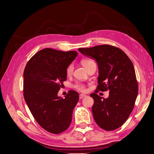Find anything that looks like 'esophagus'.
Wrapping results in <instances>:
<instances>
[{
	"label": "esophagus",
	"mask_w": 154,
	"mask_h": 154,
	"mask_svg": "<svg viewBox=\"0 0 154 154\" xmlns=\"http://www.w3.org/2000/svg\"><path fill=\"white\" fill-rule=\"evenodd\" d=\"M85 96H86L85 94H80V96H79V97H80V99H82L83 97H85Z\"/></svg>",
	"instance_id": "obj_1"
}]
</instances>
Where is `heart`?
I'll use <instances>...</instances> for the list:
<instances>
[{
	"label": "heart",
	"instance_id": "obj_1",
	"mask_svg": "<svg viewBox=\"0 0 154 154\" xmlns=\"http://www.w3.org/2000/svg\"><path fill=\"white\" fill-rule=\"evenodd\" d=\"M81 62H82V66L87 69L88 68V67L90 65L91 63H92L94 62H93L92 60H90V59H83V60H82ZM72 71H73L72 64H70L67 68V71H66L67 74H71L72 73ZM75 87L79 91H85V87L83 86V85L80 84V83H76V84L75 85Z\"/></svg>",
	"mask_w": 154,
	"mask_h": 154
}]
</instances>
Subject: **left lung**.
I'll use <instances>...</instances> for the list:
<instances>
[{
  "label": "left lung",
  "mask_w": 154,
  "mask_h": 154,
  "mask_svg": "<svg viewBox=\"0 0 154 154\" xmlns=\"http://www.w3.org/2000/svg\"><path fill=\"white\" fill-rule=\"evenodd\" d=\"M78 51L97 63V90L109 91L106 99L96 93L90 94L94 101L92 111L96 123L106 131L118 128L131 114L138 93L132 62L122 49L110 45L79 48Z\"/></svg>",
  "instance_id": "8db88e82"
}]
</instances>
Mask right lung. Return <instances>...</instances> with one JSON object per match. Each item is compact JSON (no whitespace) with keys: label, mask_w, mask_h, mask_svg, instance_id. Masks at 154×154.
Listing matches in <instances>:
<instances>
[{"label":"right lung","mask_w":154,"mask_h":154,"mask_svg":"<svg viewBox=\"0 0 154 154\" xmlns=\"http://www.w3.org/2000/svg\"><path fill=\"white\" fill-rule=\"evenodd\" d=\"M77 55L75 51L45 48L32 57L25 67L24 100L36 122L50 133H62L71 123L78 93L69 91L63 98L58 92L67 80V67Z\"/></svg>","instance_id":"obj_1"}]
</instances>
